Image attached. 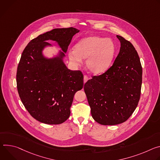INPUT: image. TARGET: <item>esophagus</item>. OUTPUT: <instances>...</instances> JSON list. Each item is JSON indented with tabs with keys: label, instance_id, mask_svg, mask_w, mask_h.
Instances as JSON below:
<instances>
[{
	"label": "esophagus",
	"instance_id": "34e87169",
	"mask_svg": "<svg viewBox=\"0 0 160 160\" xmlns=\"http://www.w3.org/2000/svg\"><path fill=\"white\" fill-rule=\"evenodd\" d=\"M89 79V78H88L87 76H84V83H85V82H87V81Z\"/></svg>",
	"mask_w": 160,
	"mask_h": 160
}]
</instances>
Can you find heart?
Instances as JSON below:
<instances>
[{
    "instance_id": "b5f03b06",
    "label": "heart",
    "mask_w": 160,
    "mask_h": 160,
    "mask_svg": "<svg viewBox=\"0 0 160 160\" xmlns=\"http://www.w3.org/2000/svg\"><path fill=\"white\" fill-rule=\"evenodd\" d=\"M74 49L69 50L68 57L74 65H80L86 60V67L93 74H101L111 66L116 54V46L112 39L90 35L81 39Z\"/></svg>"
}]
</instances>
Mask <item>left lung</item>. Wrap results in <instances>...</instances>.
Returning <instances> with one entry per match:
<instances>
[{
    "label": "left lung",
    "instance_id": "left-lung-1",
    "mask_svg": "<svg viewBox=\"0 0 160 160\" xmlns=\"http://www.w3.org/2000/svg\"><path fill=\"white\" fill-rule=\"evenodd\" d=\"M121 47L111 67L93 76L84 86L91 114L102 125L126 121L138 105L142 86V68L138 53L132 43L116 35Z\"/></svg>",
    "mask_w": 160,
    "mask_h": 160
}]
</instances>
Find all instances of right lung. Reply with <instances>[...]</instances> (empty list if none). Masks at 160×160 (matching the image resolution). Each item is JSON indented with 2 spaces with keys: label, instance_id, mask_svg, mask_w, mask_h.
<instances>
[{
  "label": "right lung",
  "instance_id": "right-lung-1",
  "mask_svg": "<svg viewBox=\"0 0 160 160\" xmlns=\"http://www.w3.org/2000/svg\"><path fill=\"white\" fill-rule=\"evenodd\" d=\"M79 30L55 28L32 39L23 50L16 73L17 89L30 115L48 125H58L70 116L74 94L83 87L80 70H71L64 62L68 45ZM55 41L61 49L48 58L43 54Z\"/></svg>",
  "mask_w": 160,
  "mask_h": 160
}]
</instances>
